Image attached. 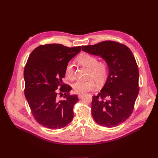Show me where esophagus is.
Wrapping results in <instances>:
<instances>
[{"label":"esophagus","mask_w":158,"mask_h":158,"mask_svg":"<svg viewBox=\"0 0 158 158\" xmlns=\"http://www.w3.org/2000/svg\"><path fill=\"white\" fill-rule=\"evenodd\" d=\"M83 97V95L82 94H78V99H81V98H82Z\"/></svg>","instance_id":"1"}]
</instances>
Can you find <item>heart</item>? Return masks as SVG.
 Returning a JSON list of instances; mask_svg holds the SVG:
<instances>
[{"mask_svg":"<svg viewBox=\"0 0 158 158\" xmlns=\"http://www.w3.org/2000/svg\"><path fill=\"white\" fill-rule=\"evenodd\" d=\"M76 60L80 64L88 67V78L86 81H77L73 85L74 92L83 94L95 89V82L102 85L106 82L109 75V67L104 61H98L97 56L88 52H83L78 55ZM66 77L69 80L74 78V68L72 64L69 63L65 67Z\"/></svg>","mask_w":158,"mask_h":158,"instance_id":"obj_1","label":"heart"}]
</instances>
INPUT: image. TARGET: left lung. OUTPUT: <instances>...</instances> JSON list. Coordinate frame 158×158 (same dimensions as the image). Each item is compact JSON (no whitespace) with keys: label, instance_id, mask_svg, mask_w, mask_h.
<instances>
[{"label":"left lung","instance_id":"1","mask_svg":"<svg viewBox=\"0 0 158 158\" xmlns=\"http://www.w3.org/2000/svg\"><path fill=\"white\" fill-rule=\"evenodd\" d=\"M82 51L101 56L109 70L101 92L92 97L94 119L107 128L121 125L131 115L139 92V71L135 56L127 46L114 41L82 46Z\"/></svg>","mask_w":158,"mask_h":158}]
</instances>
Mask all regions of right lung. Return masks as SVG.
Masks as SVG:
<instances>
[{"label":"right lung","instance_id":"obj_1","mask_svg":"<svg viewBox=\"0 0 158 158\" xmlns=\"http://www.w3.org/2000/svg\"><path fill=\"white\" fill-rule=\"evenodd\" d=\"M81 49V46L69 47L57 44L41 45L27 59L23 72L25 96L33 117L44 127L59 129L73 120V107L78 98L69 95L72 88L62 80L66 66ZM59 94L60 97L64 94L65 99L59 101Z\"/></svg>","mask_w":158,"mask_h":158}]
</instances>
